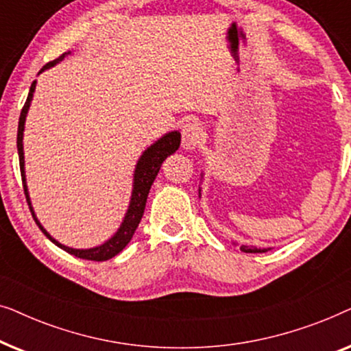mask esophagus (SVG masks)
Masks as SVG:
<instances>
[{
    "instance_id": "esophagus-1",
    "label": "esophagus",
    "mask_w": 351,
    "mask_h": 351,
    "mask_svg": "<svg viewBox=\"0 0 351 351\" xmlns=\"http://www.w3.org/2000/svg\"><path fill=\"white\" fill-rule=\"evenodd\" d=\"M203 141V128L199 123L189 121L182 126V147L185 150H195Z\"/></svg>"
}]
</instances>
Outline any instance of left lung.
<instances>
[{"label": "left lung", "instance_id": "left-lung-1", "mask_svg": "<svg viewBox=\"0 0 351 351\" xmlns=\"http://www.w3.org/2000/svg\"><path fill=\"white\" fill-rule=\"evenodd\" d=\"M203 177H204V172H201V180H203ZM198 195H199V198H201V186L198 189ZM233 244H234V246H237L238 243L233 241ZM239 249H241L243 252H267L270 247H256V246H247V244H243V246L239 247Z\"/></svg>", "mask_w": 351, "mask_h": 351}]
</instances>
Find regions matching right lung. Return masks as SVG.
<instances>
[{
	"mask_svg": "<svg viewBox=\"0 0 351 351\" xmlns=\"http://www.w3.org/2000/svg\"><path fill=\"white\" fill-rule=\"evenodd\" d=\"M70 54H71V52L69 51V52H65V54H62L59 59H56V60L49 62V64H46L40 70V73H43L45 70H49L51 66L60 64V62ZM40 73H38V75H40ZM35 89H36V80L33 81L32 86H30V93H28L27 102H25V105H23V108L21 112V118H19V129H17V152H19V162H21L22 184H23V191H25L27 203H28V206H30L33 219H35V222H36L38 227H40L41 232L45 233L46 237L56 244V246L64 249L65 252L71 254V256L84 258V261H95V262L108 261V258H112V257L117 256V254L121 252L123 249L128 246L129 241L132 239L134 233H136V228L138 227V223H141L143 210H145L148 193H150L153 182H155L158 172H160V169H161L162 161H165L167 156H171L172 153H176V150H179L180 132L179 131L167 132V134H165V136H161L160 138H158L156 142H153L150 147H147L145 150L142 152L141 158H138L137 162H136V167H134L132 191H131V198H129V206L126 209V214H124V217H123V222L119 223L117 232H114L112 237L107 239V241L99 244V246L88 247V249L69 247V246H65V244L57 241L56 238H52L49 232H47V230L43 227L41 222L36 217L35 209H33V206H32L30 193H28L27 176H25V155H23V131H25L27 114H28V110H30Z\"/></svg>",
	"mask_w": 351,
	"mask_h": 351,
	"instance_id": "add662e5",
	"label": "right lung"
}]
</instances>
